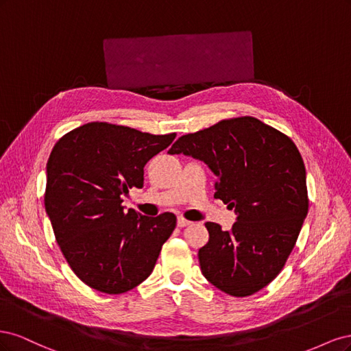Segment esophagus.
<instances>
[{"label": "esophagus", "instance_id": "esophagus-1", "mask_svg": "<svg viewBox=\"0 0 351 351\" xmlns=\"http://www.w3.org/2000/svg\"><path fill=\"white\" fill-rule=\"evenodd\" d=\"M192 224V222H190L189 219H184V218H182V217H178V219H177V226L178 227H187V226H190Z\"/></svg>", "mask_w": 351, "mask_h": 351}]
</instances>
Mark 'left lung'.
<instances>
[{
    "label": "left lung",
    "instance_id": "1",
    "mask_svg": "<svg viewBox=\"0 0 351 351\" xmlns=\"http://www.w3.org/2000/svg\"><path fill=\"white\" fill-rule=\"evenodd\" d=\"M168 154L205 162L217 177L214 197L237 215L230 231L205 224L204 277L234 297L267 287L290 256L309 208L306 169L293 141L258 119L239 117L178 137Z\"/></svg>",
    "mask_w": 351,
    "mask_h": 351
}]
</instances>
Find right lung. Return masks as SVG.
<instances>
[{"instance_id":"right-lung-1","label":"right lung","mask_w":351,"mask_h":351,"mask_svg":"<svg viewBox=\"0 0 351 351\" xmlns=\"http://www.w3.org/2000/svg\"><path fill=\"white\" fill-rule=\"evenodd\" d=\"M176 133L88 123L57 142L47 164L45 210L74 274L90 289L125 293L149 277L177 218L141 215L123 206L143 187V168Z\"/></svg>"}]
</instances>
